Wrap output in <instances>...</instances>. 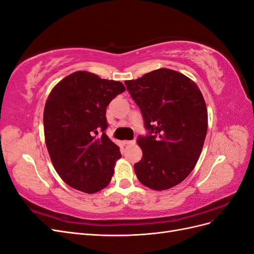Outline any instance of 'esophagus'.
Returning a JSON list of instances; mask_svg holds the SVG:
<instances>
[{"instance_id":"1","label":"esophagus","mask_w":254,"mask_h":254,"mask_svg":"<svg viewBox=\"0 0 254 254\" xmlns=\"http://www.w3.org/2000/svg\"><path fill=\"white\" fill-rule=\"evenodd\" d=\"M123 143H124L125 145H131V144H134L135 143V141L134 140H131V141H124V142H123Z\"/></svg>"}]
</instances>
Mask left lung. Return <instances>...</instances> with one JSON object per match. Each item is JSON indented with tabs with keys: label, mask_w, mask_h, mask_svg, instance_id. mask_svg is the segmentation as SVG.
Returning <instances> with one entry per match:
<instances>
[{
	"label": "left lung",
	"mask_w": 254,
	"mask_h": 254,
	"mask_svg": "<svg viewBox=\"0 0 254 254\" xmlns=\"http://www.w3.org/2000/svg\"><path fill=\"white\" fill-rule=\"evenodd\" d=\"M125 84L147 130L137 136L143 157L134 164L135 175L151 190L171 189L194 170L201 153L207 130L203 96L194 81L170 68Z\"/></svg>",
	"instance_id": "obj_1"
}]
</instances>
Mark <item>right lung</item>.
I'll list each match as a JSON object with an SVG mask.
<instances>
[{"label": "right lung", "mask_w": 254, "mask_h": 254, "mask_svg": "<svg viewBox=\"0 0 254 254\" xmlns=\"http://www.w3.org/2000/svg\"><path fill=\"white\" fill-rule=\"evenodd\" d=\"M125 91L120 81L78 71L52 90L45 103V144L67 186L93 194L108 186L120 148L106 134L107 106Z\"/></svg>", "instance_id": "add662e5"}]
</instances>
